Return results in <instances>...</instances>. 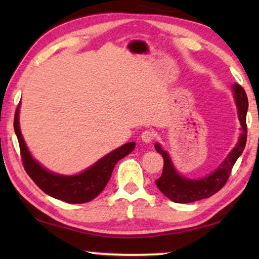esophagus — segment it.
Returning <instances> with one entry per match:
<instances>
[{"mask_svg":"<svg viewBox=\"0 0 259 259\" xmlns=\"http://www.w3.org/2000/svg\"><path fill=\"white\" fill-rule=\"evenodd\" d=\"M140 137H142V140L144 143H151L155 137V133L152 130H145Z\"/></svg>","mask_w":259,"mask_h":259,"instance_id":"esophagus-1","label":"esophagus"}]
</instances>
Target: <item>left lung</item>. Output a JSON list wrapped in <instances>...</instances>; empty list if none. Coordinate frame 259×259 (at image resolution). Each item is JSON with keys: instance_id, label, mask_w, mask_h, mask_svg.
<instances>
[{"instance_id": "left-lung-1", "label": "left lung", "mask_w": 259, "mask_h": 259, "mask_svg": "<svg viewBox=\"0 0 259 259\" xmlns=\"http://www.w3.org/2000/svg\"><path fill=\"white\" fill-rule=\"evenodd\" d=\"M232 90H233V97L235 99L236 108H238L241 134L233 150L227 154L224 161L212 172L199 179L184 177L175 168L169 153L164 151L159 143L154 145L155 150L157 153L162 154L164 161L163 171L155 184L166 198L174 201V202L190 203L210 198L225 185L234 163L239 159V156L242 154L245 143H247V122H245V119H247L248 111V98L243 88L238 83L232 84Z\"/></svg>"}]
</instances>
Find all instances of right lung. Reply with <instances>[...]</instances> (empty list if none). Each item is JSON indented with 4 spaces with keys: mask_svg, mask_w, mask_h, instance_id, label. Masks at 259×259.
<instances>
[{
    "mask_svg": "<svg viewBox=\"0 0 259 259\" xmlns=\"http://www.w3.org/2000/svg\"><path fill=\"white\" fill-rule=\"evenodd\" d=\"M19 108L20 104L16 109L14 126L26 172L48 195L67 203H85L94 200L107 185L117 162L135 150V142L126 143L103 156L80 174L66 176L52 172L38 163L30 154L20 131Z\"/></svg>",
    "mask_w": 259,
    "mask_h": 259,
    "instance_id": "1",
    "label": "right lung"
}]
</instances>
